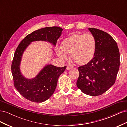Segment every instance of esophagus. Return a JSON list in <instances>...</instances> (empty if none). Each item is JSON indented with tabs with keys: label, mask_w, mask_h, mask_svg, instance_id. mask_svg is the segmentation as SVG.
Returning <instances> with one entry per match:
<instances>
[{
	"label": "esophagus",
	"mask_w": 127,
	"mask_h": 127,
	"mask_svg": "<svg viewBox=\"0 0 127 127\" xmlns=\"http://www.w3.org/2000/svg\"><path fill=\"white\" fill-rule=\"evenodd\" d=\"M73 67L71 66H67V70H70L71 69H72Z\"/></svg>",
	"instance_id": "1"
}]
</instances>
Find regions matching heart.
I'll return each instance as SVG.
<instances>
[{
  "label": "heart",
  "instance_id": "1",
  "mask_svg": "<svg viewBox=\"0 0 127 127\" xmlns=\"http://www.w3.org/2000/svg\"><path fill=\"white\" fill-rule=\"evenodd\" d=\"M96 48V42L90 34H74L64 39L61 47L57 48V55L61 59H71L79 65H84L93 59Z\"/></svg>",
  "mask_w": 127,
  "mask_h": 127
}]
</instances>
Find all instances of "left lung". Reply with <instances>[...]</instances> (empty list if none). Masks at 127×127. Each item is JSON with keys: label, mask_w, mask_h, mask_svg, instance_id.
I'll return each instance as SVG.
<instances>
[{"label": "left lung", "mask_w": 127, "mask_h": 127, "mask_svg": "<svg viewBox=\"0 0 127 127\" xmlns=\"http://www.w3.org/2000/svg\"><path fill=\"white\" fill-rule=\"evenodd\" d=\"M96 42L95 56L89 63L79 67L77 86L83 93L97 96L116 82L120 66V53L116 42L101 30L88 28Z\"/></svg>", "instance_id": "obj_1"}]
</instances>
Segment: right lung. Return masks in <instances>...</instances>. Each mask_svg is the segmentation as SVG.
<instances>
[{"label": "right lung", "mask_w": 127, "mask_h": 127, "mask_svg": "<svg viewBox=\"0 0 127 127\" xmlns=\"http://www.w3.org/2000/svg\"><path fill=\"white\" fill-rule=\"evenodd\" d=\"M62 31L58 26L47 27L36 30L21 41L15 52L11 67L14 86L22 96L28 100L41 103L48 99L54 93L59 77L67 67L60 68L47 64L35 77L26 78L20 70L23 54L34 41H46L55 46Z\"/></svg>", "instance_id": "add662e5"}]
</instances>
